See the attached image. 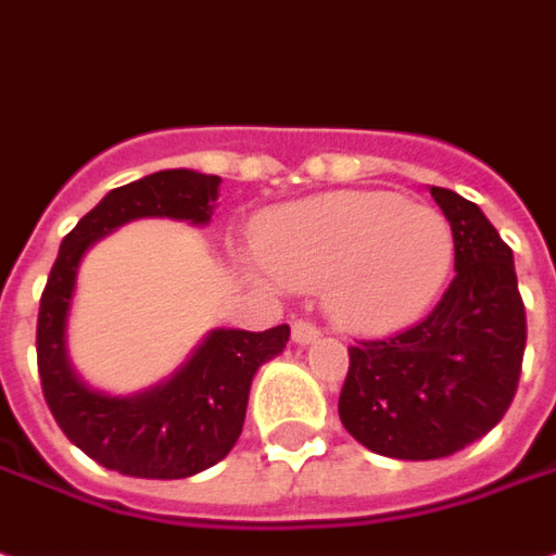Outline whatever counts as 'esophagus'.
<instances>
[{"label": "esophagus", "mask_w": 556, "mask_h": 556, "mask_svg": "<svg viewBox=\"0 0 556 556\" xmlns=\"http://www.w3.org/2000/svg\"><path fill=\"white\" fill-rule=\"evenodd\" d=\"M292 338L294 343H309L319 338V328H316V323L313 319H298L292 326Z\"/></svg>", "instance_id": "1"}]
</instances>
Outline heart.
<instances>
[{"label": "heart", "instance_id": "obj_1", "mask_svg": "<svg viewBox=\"0 0 556 556\" xmlns=\"http://www.w3.org/2000/svg\"><path fill=\"white\" fill-rule=\"evenodd\" d=\"M258 255L292 286L328 282L343 326L392 331L422 316L453 267L444 215L395 194L346 191L267 215Z\"/></svg>", "mask_w": 556, "mask_h": 556}]
</instances>
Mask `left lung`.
<instances>
[{
    "mask_svg": "<svg viewBox=\"0 0 556 556\" xmlns=\"http://www.w3.org/2000/svg\"><path fill=\"white\" fill-rule=\"evenodd\" d=\"M453 228L456 277L420 323L350 346L343 429L392 459H438L484 438L517 392L527 309L515 255L471 200L432 188Z\"/></svg>",
    "mask_w": 556,
    "mask_h": 556,
    "instance_id": "8db88e82",
    "label": "left lung"
}]
</instances>
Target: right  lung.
<instances>
[{"instance_id": "1", "label": "right lung", "mask_w": 556, "mask_h": 556, "mask_svg": "<svg viewBox=\"0 0 556 556\" xmlns=\"http://www.w3.org/2000/svg\"><path fill=\"white\" fill-rule=\"evenodd\" d=\"M218 182V176L191 169H161L109 191L63 237L41 292L36 356L45 402L75 447L121 475L173 481L225 459L243 432L252 377L289 343V326L267 331L218 328L173 380L134 399L93 392L66 362V313L85 249L142 215L203 225L213 213Z\"/></svg>"}]
</instances>
